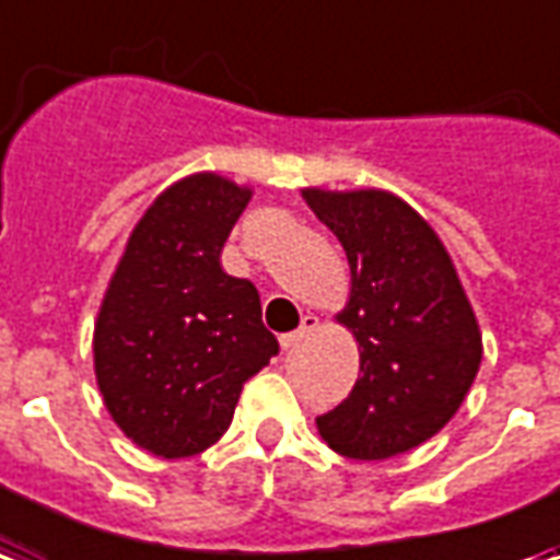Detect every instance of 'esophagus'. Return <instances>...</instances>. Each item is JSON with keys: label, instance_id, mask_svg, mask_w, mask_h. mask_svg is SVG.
Here are the masks:
<instances>
[{"label": "esophagus", "instance_id": "obj_1", "mask_svg": "<svg viewBox=\"0 0 560 560\" xmlns=\"http://www.w3.org/2000/svg\"><path fill=\"white\" fill-rule=\"evenodd\" d=\"M317 328H319V319L314 317V314H305V317H302V326H299L296 331H290V335L281 337V349H284V352L296 349L299 343H302L308 335H314Z\"/></svg>", "mask_w": 560, "mask_h": 560}]
</instances>
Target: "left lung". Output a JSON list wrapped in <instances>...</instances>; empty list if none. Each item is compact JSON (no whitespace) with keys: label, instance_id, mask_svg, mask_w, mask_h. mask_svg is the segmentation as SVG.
I'll return each instance as SVG.
<instances>
[{"label":"left lung","instance_id":"1","mask_svg":"<svg viewBox=\"0 0 560 560\" xmlns=\"http://www.w3.org/2000/svg\"><path fill=\"white\" fill-rule=\"evenodd\" d=\"M340 241L349 299L337 323L352 331L361 373L319 438L355 460H384L441 432L481 364V331L458 270L432 225L390 190L302 187Z\"/></svg>","mask_w":560,"mask_h":560}]
</instances>
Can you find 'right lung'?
Here are the masks:
<instances>
[{
	"label": "right lung",
	"mask_w": 560,
	"mask_h": 560,
	"mask_svg": "<svg viewBox=\"0 0 560 560\" xmlns=\"http://www.w3.org/2000/svg\"><path fill=\"white\" fill-rule=\"evenodd\" d=\"M252 187L220 173L173 182L131 229L93 326L102 402L128 441L158 458H190L232 425L243 382L279 340L255 284L220 255Z\"/></svg>",
	"instance_id": "1"
}]
</instances>
